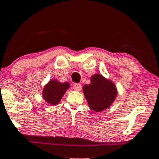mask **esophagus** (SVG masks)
<instances>
[{
	"label": "esophagus",
	"instance_id": "obj_1",
	"mask_svg": "<svg viewBox=\"0 0 159 159\" xmlns=\"http://www.w3.org/2000/svg\"><path fill=\"white\" fill-rule=\"evenodd\" d=\"M73 89L76 91H80L82 89V85L80 84H75L73 85Z\"/></svg>",
	"mask_w": 159,
	"mask_h": 159
}]
</instances>
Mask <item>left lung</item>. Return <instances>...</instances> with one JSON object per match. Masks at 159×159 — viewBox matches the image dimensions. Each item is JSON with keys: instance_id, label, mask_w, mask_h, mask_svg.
Returning <instances> with one entry per match:
<instances>
[{"instance_id": "8db88e82", "label": "left lung", "mask_w": 159, "mask_h": 159, "mask_svg": "<svg viewBox=\"0 0 159 159\" xmlns=\"http://www.w3.org/2000/svg\"><path fill=\"white\" fill-rule=\"evenodd\" d=\"M90 108L95 112H102L109 108L117 97L116 86L112 80L101 74H95L90 78V83L82 87Z\"/></svg>"}]
</instances>
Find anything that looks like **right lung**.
I'll return each mask as SVG.
<instances>
[{
  "instance_id": "obj_1",
  "label": "right lung",
  "mask_w": 159,
  "mask_h": 159,
  "mask_svg": "<svg viewBox=\"0 0 159 159\" xmlns=\"http://www.w3.org/2000/svg\"><path fill=\"white\" fill-rule=\"evenodd\" d=\"M69 87V82H61L56 79H52L45 84L42 91V97L49 104L55 106L59 104Z\"/></svg>"
}]
</instances>
